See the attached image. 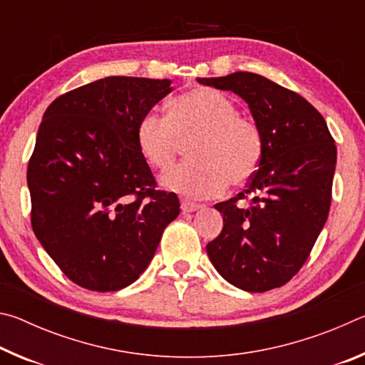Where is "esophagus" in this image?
I'll list each match as a JSON object with an SVG mask.
<instances>
[{
	"label": "esophagus",
	"instance_id": "obj_1",
	"mask_svg": "<svg viewBox=\"0 0 365 365\" xmlns=\"http://www.w3.org/2000/svg\"><path fill=\"white\" fill-rule=\"evenodd\" d=\"M202 206L201 205H197V202H193V201H190V200H182L180 201V209L183 212H195V211H197V209H201Z\"/></svg>",
	"mask_w": 365,
	"mask_h": 365
}]
</instances>
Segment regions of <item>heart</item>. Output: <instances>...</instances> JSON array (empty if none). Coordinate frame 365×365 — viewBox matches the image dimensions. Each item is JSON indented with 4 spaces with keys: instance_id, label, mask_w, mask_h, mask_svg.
I'll list each match as a JSON object with an SVG mask.
<instances>
[{
    "instance_id": "1",
    "label": "heart",
    "mask_w": 365,
    "mask_h": 365,
    "mask_svg": "<svg viewBox=\"0 0 365 365\" xmlns=\"http://www.w3.org/2000/svg\"><path fill=\"white\" fill-rule=\"evenodd\" d=\"M135 138L146 164L158 170L169 169L180 143L193 138L188 146L190 163L160 177L165 188L191 197L214 196L227 185L248 183L264 156L257 123L237 114L230 98L207 86L172 98L168 119L153 110L141 115Z\"/></svg>"
}]
</instances>
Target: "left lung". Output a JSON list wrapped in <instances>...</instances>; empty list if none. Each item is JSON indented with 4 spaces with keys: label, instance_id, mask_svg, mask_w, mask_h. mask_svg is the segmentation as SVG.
I'll return each instance as SVG.
<instances>
[{
    "label": "left lung",
    "instance_id": "8db88e82",
    "mask_svg": "<svg viewBox=\"0 0 365 365\" xmlns=\"http://www.w3.org/2000/svg\"><path fill=\"white\" fill-rule=\"evenodd\" d=\"M248 103L264 137L261 168L248 187L214 207L224 228L206 251L215 270L251 293L298 274L329 217L336 146L322 114L304 98L259 73L197 78ZM250 195L248 208L237 201Z\"/></svg>",
    "mask_w": 365,
    "mask_h": 365
}]
</instances>
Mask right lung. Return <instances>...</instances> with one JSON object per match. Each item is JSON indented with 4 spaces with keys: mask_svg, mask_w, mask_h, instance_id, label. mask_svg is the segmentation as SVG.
Segmentation results:
<instances>
[{
    "mask_svg": "<svg viewBox=\"0 0 365 365\" xmlns=\"http://www.w3.org/2000/svg\"><path fill=\"white\" fill-rule=\"evenodd\" d=\"M170 83L106 77L61 95L43 114L27 169L32 228L78 287L130 285L180 212L177 195L156 188L135 138L141 115Z\"/></svg>",
    "mask_w": 365,
    "mask_h": 365,
    "instance_id": "right-lung-1",
    "label": "right lung"
}]
</instances>
